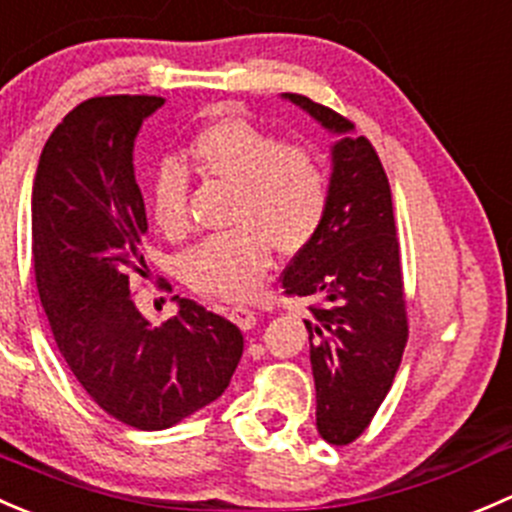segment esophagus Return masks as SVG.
<instances>
[{"mask_svg":"<svg viewBox=\"0 0 512 512\" xmlns=\"http://www.w3.org/2000/svg\"><path fill=\"white\" fill-rule=\"evenodd\" d=\"M229 318L236 323V326L244 328V331H249V328H254L256 321H258L256 311H251V308H246V306H234V308H231Z\"/></svg>","mask_w":512,"mask_h":512,"instance_id":"obj_1","label":"esophagus"}]
</instances>
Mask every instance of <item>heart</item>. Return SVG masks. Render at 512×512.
<instances>
[{
	"label": "heart",
	"mask_w": 512,
	"mask_h": 512,
	"mask_svg": "<svg viewBox=\"0 0 512 512\" xmlns=\"http://www.w3.org/2000/svg\"><path fill=\"white\" fill-rule=\"evenodd\" d=\"M191 156L204 174L236 186L226 234L196 244L181 261L194 291L246 298L271 266V246L296 254L313 241L326 219L331 179L313 151L239 119L214 121L191 141ZM154 216L161 231L189 229V171L164 164L154 179Z\"/></svg>",
	"instance_id": "heart-1"
}]
</instances>
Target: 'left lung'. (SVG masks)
I'll list each match as a JSON object with an SVG mask.
<instances>
[{
  "label": "left lung",
  "instance_id": "8db88e82",
  "mask_svg": "<svg viewBox=\"0 0 512 512\" xmlns=\"http://www.w3.org/2000/svg\"><path fill=\"white\" fill-rule=\"evenodd\" d=\"M336 136L331 201L308 246L283 271V288L311 296L306 318L316 383V428L348 445L388 396L408 338L401 249L381 159L348 119L301 94H281Z\"/></svg>",
  "mask_w": 512,
  "mask_h": 512
}]
</instances>
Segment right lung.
<instances>
[{"label":"right lung","mask_w":512,"mask_h":512,"mask_svg":"<svg viewBox=\"0 0 512 512\" xmlns=\"http://www.w3.org/2000/svg\"><path fill=\"white\" fill-rule=\"evenodd\" d=\"M161 96H96L64 116L32 186L37 288L54 341L84 391L111 418L164 430L214 403L244 353L226 318L174 296V318L151 323L129 291L144 266V196L134 176L141 124Z\"/></svg>","instance_id":"1"}]
</instances>
